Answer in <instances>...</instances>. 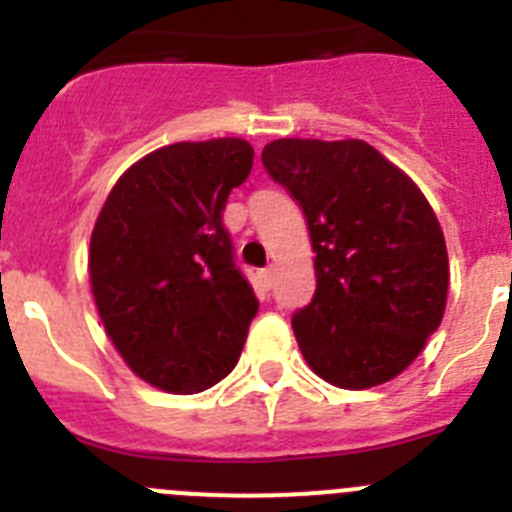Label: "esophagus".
Segmentation results:
<instances>
[{
    "mask_svg": "<svg viewBox=\"0 0 512 512\" xmlns=\"http://www.w3.org/2000/svg\"><path fill=\"white\" fill-rule=\"evenodd\" d=\"M259 282L264 289L271 287V282H274V266H266V269L259 271Z\"/></svg>",
    "mask_w": 512,
    "mask_h": 512,
    "instance_id": "esophagus-1",
    "label": "esophagus"
}]
</instances>
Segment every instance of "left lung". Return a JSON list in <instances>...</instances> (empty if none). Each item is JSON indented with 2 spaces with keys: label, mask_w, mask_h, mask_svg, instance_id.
<instances>
[{
  "label": "left lung",
  "mask_w": 512,
  "mask_h": 512,
  "mask_svg": "<svg viewBox=\"0 0 512 512\" xmlns=\"http://www.w3.org/2000/svg\"><path fill=\"white\" fill-rule=\"evenodd\" d=\"M264 169L305 212L315 295L292 328L310 369L343 390L402 374L441 325L449 253L418 184L364 140L282 138Z\"/></svg>",
  "instance_id": "1"
}]
</instances>
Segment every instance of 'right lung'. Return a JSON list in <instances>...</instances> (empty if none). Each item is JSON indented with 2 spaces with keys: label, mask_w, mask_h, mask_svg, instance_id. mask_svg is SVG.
Listing matches in <instances>:
<instances>
[{
  "label": "right lung",
  "mask_w": 512,
  "mask_h": 512,
  "mask_svg": "<svg viewBox=\"0 0 512 512\" xmlns=\"http://www.w3.org/2000/svg\"><path fill=\"white\" fill-rule=\"evenodd\" d=\"M253 166L243 138L171 143L135 161L104 200L89 282L104 330L151 387L202 392L233 372L259 312L223 228Z\"/></svg>",
  "instance_id": "right-lung-1"
}]
</instances>
